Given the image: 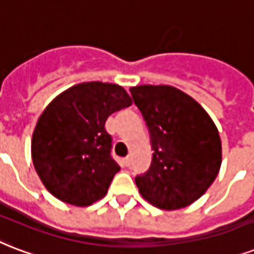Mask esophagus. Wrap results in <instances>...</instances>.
I'll use <instances>...</instances> for the list:
<instances>
[{
	"mask_svg": "<svg viewBox=\"0 0 254 254\" xmlns=\"http://www.w3.org/2000/svg\"><path fill=\"white\" fill-rule=\"evenodd\" d=\"M123 164H125L126 167H128L129 164H131V158H129V156H127V158L123 159Z\"/></svg>",
	"mask_w": 254,
	"mask_h": 254,
	"instance_id": "obj_1",
	"label": "esophagus"
}]
</instances>
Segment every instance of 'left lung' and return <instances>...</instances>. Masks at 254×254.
I'll use <instances>...</instances> for the list:
<instances>
[{
  "label": "left lung",
  "instance_id": "obj_1",
  "mask_svg": "<svg viewBox=\"0 0 254 254\" xmlns=\"http://www.w3.org/2000/svg\"><path fill=\"white\" fill-rule=\"evenodd\" d=\"M148 127L152 163L136 176L139 192L154 207L175 211L205 193L221 166V140L205 110L167 84L129 88Z\"/></svg>",
  "mask_w": 254,
  "mask_h": 254
}]
</instances>
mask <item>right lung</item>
Instances as JSON below:
<instances>
[{
    "label": "right lung",
    "mask_w": 254,
    "mask_h": 254,
    "mask_svg": "<svg viewBox=\"0 0 254 254\" xmlns=\"http://www.w3.org/2000/svg\"><path fill=\"white\" fill-rule=\"evenodd\" d=\"M131 103L122 86L103 82L75 84L49 103L33 132L31 159L53 196L75 207L105 197L121 170L105 123Z\"/></svg>",
    "instance_id": "1"
}]
</instances>
